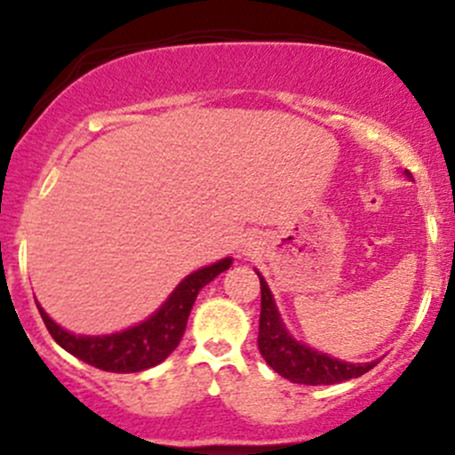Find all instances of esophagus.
I'll list each match as a JSON object with an SVG mask.
<instances>
[{"instance_id": "34e87169", "label": "esophagus", "mask_w": 455, "mask_h": 455, "mask_svg": "<svg viewBox=\"0 0 455 455\" xmlns=\"http://www.w3.org/2000/svg\"><path fill=\"white\" fill-rule=\"evenodd\" d=\"M251 249H253V244H246V246H244V253L249 255V253H251Z\"/></svg>"}]
</instances>
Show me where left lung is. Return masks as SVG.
<instances>
[{
  "label": "left lung",
  "instance_id": "8db88e82",
  "mask_svg": "<svg viewBox=\"0 0 455 455\" xmlns=\"http://www.w3.org/2000/svg\"><path fill=\"white\" fill-rule=\"evenodd\" d=\"M410 176V173H407ZM261 283V313H259V334H257V347L266 363L270 365L279 376L292 380V383L304 385H332L341 380L356 379L365 371L374 368L379 361L370 363H346V361L332 359L328 355L313 350L304 343L295 341L283 328L279 319L277 306L273 295L266 286L264 277L257 273Z\"/></svg>",
  "mask_w": 455,
  "mask_h": 455
}]
</instances>
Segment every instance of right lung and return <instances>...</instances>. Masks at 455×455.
I'll use <instances>...</instances> for the list:
<instances>
[{"mask_svg":"<svg viewBox=\"0 0 455 455\" xmlns=\"http://www.w3.org/2000/svg\"><path fill=\"white\" fill-rule=\"evenodd\" d=\"M231 257H227V259H220L218 264H211L191 273L189 277L182 279L180 286L172 292V297L164 301L158 313H154L134 328L116 334L76 337V334H70L61 325L54 323L41 306H36V308H39L48 332L52 334V339L63 350L99 370L130 374V371H140L163 363L176 350L182 334H185L187 319H189L198 292L206 283L213 282L220 273H224L231 266Z\"/></svg>","mask_w":455,"mask_h":455,"instance_id":"add662e5","label":"right lung"}]
</instances>
